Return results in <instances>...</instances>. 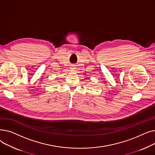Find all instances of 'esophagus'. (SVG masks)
I'll list each match as a JSON object with an SVG mask.
<instances>
[{
	"label": "esophagus",
	"mask_w": 155,
	"mask_h": 155,
	"mask_svg": "<svg viewBox=\"0 0 155 155\" xmlns=\"http://www.w3.org/2000/svg\"><path fill=\"white\" fill-rule=\"evenodd\" d=\"M72 68V70H73V69H74V68Z\"/></svg>",
	"instance_id": "1"
}]
</instances>
